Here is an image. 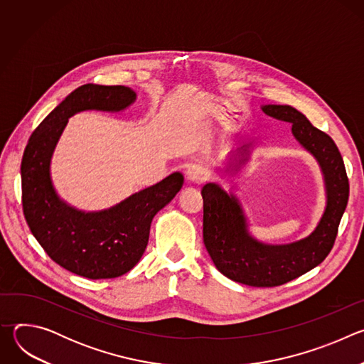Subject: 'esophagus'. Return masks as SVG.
Here are the masks:
<instances>
[{
    "label": "esophagus",
    "mask_w": 364,
    "mask_h": 364,
    "mask_svg": "<svg viewBox=\"0 0 364 364\" xmlns=\"http://www.w3.org/2000/svg\"><path fill=\"white\" fill-rule=\"evenodd\" d=\"M187 180L190 181V183H196V184H201V183H204L207 178H209V171H207L204 167H198V166H196V167H191V168H188V171H187Z\"/></svg>",
    "instance_id": "1"
}]
</instances>
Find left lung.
<instances>
[{
    "label": "left lung",
    "mask_w": 364,
    "mask_h": 364,
    "mask_svg": "<svg viewBox=\"0 0 364 364\" xmlns=\"http://www.w3.org/2000/svg\"><path fill=\"white\" fill-rule=\"evenodd\" d=\"M264 112L292 124L295 138L318 160L327 187V207L308 237L281 246L252 239L235 197L219 186L205 184L203 196V240L216 268L229 279L249 287H278L320 265L334 246L348 200V177L341 154L330 135L289 105H265Z\"/></svg>",
    "instance_id": "obj_1"
}]
</instances>
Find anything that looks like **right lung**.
<instances>
[{
  "instance_id": "add662e5",
  "label": "right lung",
  "mask_w": 364,
  "mask_h": 364,
  "mask_svg": "<svg viewBox=\"0 0 364 364\" xmlns=\"http://www.w3.org/2000/svg\"><path fill=\"white\" fill-rule=\"evenodd\" d=\"M134 99L135 92L125 86L83 85L41 121L23 154V212L31 233L58 265L89 279L117 278L138 264L152 218L184 183V177L174 173L99 213L77 212L55 193L48 164L68 119L85 109L121 111Z\"/></svg>"
}]
</instances>
